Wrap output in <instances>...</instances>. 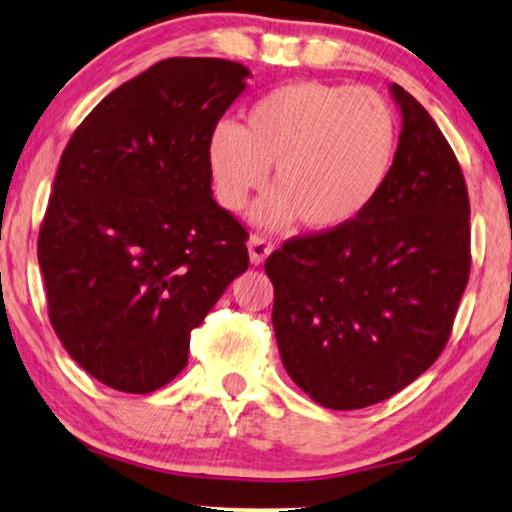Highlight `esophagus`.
I'll return each mask as SVG.
<instances>
[{"instance_id": "esophagus-1", "label": "esophagus", "mask_w": 512, "mask_h": 512, "mask_svg": "<svg viewBox=\"0 0 512 512\" xmlns=\"http://www.w3.org/2000/svg\"><path fill=\"white\" fill-rule=\"evenodd\" d=\"M247 249H249V261H251V265H261L267 256L272 254V245L270 242H267L265 238H261V236H251L249 240H247Z\"/></svg>"}]
</instances>
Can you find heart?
Here are the masks:
<instances>
[{"label": "heart", "mask_w": 512, "mask_h": 512, "mask_svg": "<svg viewBox=\"0 0 512 512\" xmlns=\"http://www.w3.org/2000/svg\"><path fill=\"white\" fill-rule=\"evenodd\" d=\"M397 124L385 99L367 88L322 81L286 83L247 108L245 124L217 122L206 140L215 197L240 211L272 168L274 192L251 220L283 229L333 231L372 204L388 177Z\"/></svg>", "instance_id": "obj_1"}]
</instances>
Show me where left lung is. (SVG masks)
Masks as SVG:
<instances>
[{
	"label": "left lung",
	"instance_id": "8db88e82",
	"mask_svg": "<svg viewBox=\"0 0 512 512\" xmlns=\"http://www.w3.org/2000/svg\"><path fill=\"white\" fill-rule=\"evenodd\" d=\"M395 161L356 220L265 261L283 367L324 408L397 395L445 349L469 279V197L438 124L390 83Z\"/></svg>",
	"mask_w": 512,
	"mask_h": 512
}]
</instances>
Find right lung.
Here are the masks:
<instances>
[{
  "mask_svg": "<svg viewBox=\"0 0 512 512\" xmlns=\"http://www.w3.org/2000/svg\"><path fill=\"white\" fill-rule=\"evenodd\" d=\"M251 72L167 58L106 95L72 133L38 238L49 320L108 388L145 395L188 363L190 331L249 267L217 206L208 133Z\"/></svg>",
  "mask_w": 512,
  "mask_h": 512,
  "instance_id": "1",
  "label": "right lung"
}]
</instances>
